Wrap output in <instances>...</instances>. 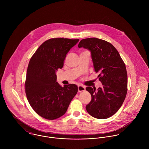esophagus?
<instances>
[{
	"label": "esophagus",
	"instance_id": "obj_1",
	"mask_svg": "<svg viewBox=\"0 0 149 149\" xmlns=\"http://www.w3.org/2000/svg\"><path fill=\"white\" fill-rule=\"evenodd\" d=\"M85 91V86H82V85H79L78 86V91L79 92H81Z\"/></svg>",
	"mask_w": 149,
	"mask_h": 149
}]
</instances>
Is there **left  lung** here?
Wrapping results in <instances>:
<instances>
[{
	"label": "left lung",
	"mask_w": 149,
	"mask_h": 149,
	"mask_svg": "<svg viewBox=\"0 0 149 149\" xmlns=\"http://www.w3.org/2000/svg\"><path fill=\"white\" fill-rule=\"evenodd\" d=\"M91 52L94 69L103 86L96 90L87 86L92 97L86 109L92 116L100 119L114 115L122 106L127 92V73L125 63L116 48L97 38L83 39L79 43Z\"/></svg>",
	"instance_id": "1"
}]
</instances>
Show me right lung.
Returning <instances> with one entry per match:
<instances>
[{
	"instance_id": "1",
	"label": "right lung",
	"mask_w": 149,
	"mask_h": 149,
	"mask_svg": "<svg viewBox=\"0 0 149 149\" xmlns=\"http://www.w3.org/2000/svg\"><path fill=\"white\" fill-rule=\"evenodd\" d=\"M79 40L51 38L38 48L27 67L25 92L29 104L40 116L54 120L65 113L78 91L70 84L62 86L57 81L56 74L61 69L66 54Z\"/></svg>"
}]
</instances>
